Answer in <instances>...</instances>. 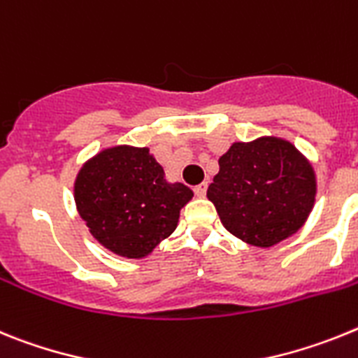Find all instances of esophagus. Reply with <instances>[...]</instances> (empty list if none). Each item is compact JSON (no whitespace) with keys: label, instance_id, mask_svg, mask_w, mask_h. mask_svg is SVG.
<instances>
[{"label":"esophagus","instance_id":"obj_1","mask_svg":"<svg viewBox=\"0 0 358 358\" xmlns=\"http://www.w3.org/2000/svg\"><path fill=\"white\" fill-rule=\"evenodd\" d=\"M205 192H207V183H205V182L200 183V185H196V187H194V194H196V196L203 198Z\"/></svg>","mask_w":358,"mask_h":358}]
</instances>
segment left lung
<instances>
[{"mask_svg":"<svg viewBox=\"0 0 358 358\" xmlns=\"http://www.w3.org/2000/svg\"><path fill=\"white\" fill-rule=\"evenodd\" d=\"M217 164L207 198L236 238L266 248L304 225L315 201V173L290 142H236Z\"/></svg>","mask_w":358,"mask_h":358,"instance_id":"1","label":"left lung"}]
</instances>
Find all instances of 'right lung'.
<instances>
[{"label":"right lung","mask_w":358,"mask_h":358,"mask_svg":"<svg viewBox=\"0 0 358 358\" xmlns=\"http://www.w3.org/2000/svg\"><path fill=\"white\" fill-rule=\"evenodd\" d=\"M148 148L115 145L80 167L76 205L102 247L129 259L153 252L178 225L192 198L183 183H169Z\"/></svg>","instance_id":"right-lung-1"}]
</instances>
